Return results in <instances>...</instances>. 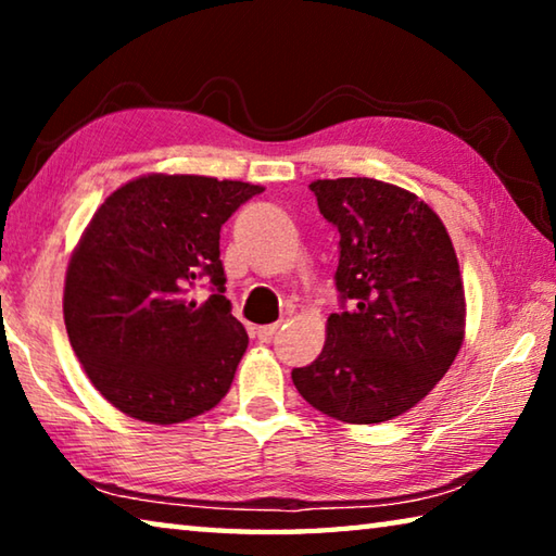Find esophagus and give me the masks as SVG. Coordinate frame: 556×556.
I'll return each instance as SVG.
<instances>
[{
	"instance_id": "1",
	"label": "esophagus",
	"mask_w": 556,
	"mask_h": 556,
	"mask_svg": "<svg viewBox=\"0 0 556 556\" xmlns=\"http://www.w3.org/2000/svg\"><path fill=\"white\" fill-rule=\"evenodd\" d=\"M279 331V324H269V326H260L257 328V338L260 341H269L271 336H275Z\"/></svg>"
}]
</instances>
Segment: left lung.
Returning <instances> with one entry per match:
<instances>
[{
	"instance_id": "left-lung-1",
	"label": "left lung",
	"mask_w": 556,
	"mask_h": 556,
	"mask_svg": "<svg viewBox=\"0 0 556 556\" xmlns=\"http://www.w3.org/2000/svg\"><path fill=\"white\" fill-rule=\"evenodd\" d=\"M308 188L341 235L336 289L343 308L328 316L321 355L291 370V380L328 417L378 425L425 400L464 343L454 244L439 215L400 186L363 176Z\"/></svg>"
}]
</instances>
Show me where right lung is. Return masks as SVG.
<instances>
[{
  "label": "right lung",
  "instance_id": "1",
  "mask_svg": "<svg viewBox=\"0 0 556 556\" xmlns=\"http://www.w3.org/2000/svg\"><path fill=\"white\" fill-rule=\"evenodd\" d=\"M262 191L149 174L92 215L65 271L63 318L83 370L112 407L178 425L228 394L248 333L223 296L220 228ZM201 278L212 285L203 305L187 296Z\"/></svg>",
  "mask_w": 556,
  "mask_h": 556
}]
</instances>
